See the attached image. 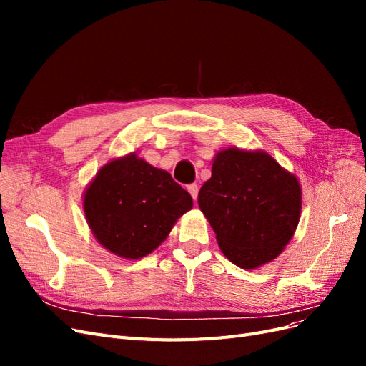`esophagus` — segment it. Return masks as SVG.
Returning a JSON list of instances; mask_svg holds the SVG:
<instances>
[{
  "mask_svg": "<svg viewBox=\"0 0 366 366\" xmlns=\"http://www.w3.org/2000/svg\"><path fill=\"white\" fill-rule=\"evenodd\" d=\"M187 192L192 195L194 200L197 202V197H198V184L192 183V184H187Z\"/></svg>",
  "mask_w": 366,
  "mask_h": 366,
  "instance_id": "34e87169",
  "label": "esophagus"
}]
</instances>
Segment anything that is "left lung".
Wrapping results in <instances>:
<instances>
[{
  "mask_svg": "<svg viewBox=\"0 0 366 366\" xmlns=\"http://www.w3.org/2000/svg\"><path fill=\"white\" fill-rule=\"evenodd\" d=\"M198 206L226 258L254 269L274 259L292 239L301 215V186L269 154L230 148L217 154Z\"/></svg>",
  "mask_w": 366,
  "mask_h": 366,
  "instance_id": "left-lung-1",
  "label": "left lung"
}]
</instances>
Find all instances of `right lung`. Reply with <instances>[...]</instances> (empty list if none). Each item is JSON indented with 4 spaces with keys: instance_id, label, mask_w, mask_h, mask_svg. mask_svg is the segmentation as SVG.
Wrapping results in <instances>:
<instances>
[{
    "instance_id": "obj_1",
    "label": "right lung",
    "mask_w": 366,
    "mask_h": 366,
    "mask_svg": "<svg viewBox=\"0 0 366 366\" xmlns=\"http://www.w3.org/2000/svg\"><path fill=\"white\" fill-rule=\"evenodd\" d=\"M192 204V197L171 174L136 154L105 164L84 198L85 217L97 241L127 259L157 249Z\"/></svg>"
}]
</instances>
